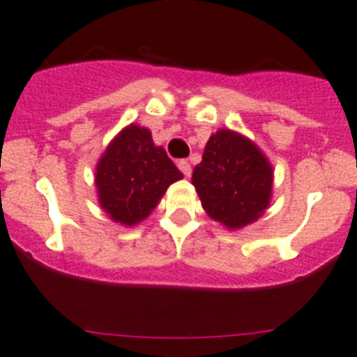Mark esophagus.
<instances>
[{"label": "esophagus", "mask_w": 357, "mask_h": 357, "mask_svg": "<svg viewBox=\"0 0 357 357\" xmlns=\"http://www.w3.org/2000/svg\"><path fill=\"white\" fill-rule=\"evenodd\" d=\"M177 167H178V170L182 172L183 175H185V177H190V172H192V168H190V163L187 160H180L178 163H177Z\"/></svg>", "instance_id": "obj_1"}]
</instances>
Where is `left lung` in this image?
<instances>
[{
  "label": "left lung",
  "instance_id": "8db88e82",
  "mask_svg": "<svg viewBox=\"0 0 357 357\" xmlns=\"http://www.w3.org/2000/svg\"><path fill=\"white\" fill-rule=\"evenodd\" d=\"M192 183L213 220L229 229H241L255 222L269 204L273 168L246 137L218 130L194 168Z\"/></svg>",
  "mask_w": 357,
  "mask_h": 357
}]
</instances>
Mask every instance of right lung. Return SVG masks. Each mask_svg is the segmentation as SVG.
Wrapping results in <instances>:
<instances>
[{
    "label": "right lung",
    "instance_id": "obj_1",
    "mask_svg": "<svg viewBox=\"0 0 357 357\" xmlns=\"http://www.w3.org/2000/svg\"><path fill=\"white\" fill-rule=\"evenodd\" d=\"M182 178L163 147H156L149 130L130 125L98 161L95 183L98 201L114 222L133 225L156 208L168 185Z\"/></svg>",
    "mask_w": 357,
    "mask_h": 357
}]
</instances>
